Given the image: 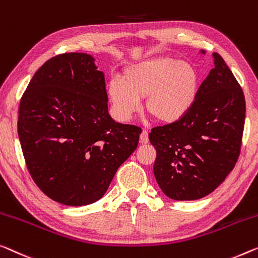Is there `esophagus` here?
Returning a JSON list of instances; mask_svg holds the SVG:
<instances>
[{
  "label": "esophagus",
  "instance_id": "esophagus-1",
  "mask_svg": "<svg viewBox=\"0 0 258 258\" xmlns=\"http://www.w3.org/2000/svg\"><path fill=\"white\" fill-rule=\"evenodd\" d=\"M140 141H141V144H148L149 142L148 131H146V130L142 131V133L140 134Z\"/></svg>",
  "mask_w": 258,
  "mask_h": 258
}]
</instances>
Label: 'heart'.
I'll return each mask as SVG.
<instances>
[{
    "label": "heart",
    "mask_w": 258,
    "mask_h": 258,
    "mask_svg": "<svg viewBox=\"0 0 258 258\" xmlns=\"http://www.w3.org/2000/svg\"><path fill=\"white\" fill-rule=\"evenodd\" d=\"M199 78L186 61L154 56L126 67L121 81L107 86V98L118 120L128 121L146 97V110L164 124L178 121L197 98Z\"/></svg>",
    "instance_id": "heart-1"
}]
</instances>
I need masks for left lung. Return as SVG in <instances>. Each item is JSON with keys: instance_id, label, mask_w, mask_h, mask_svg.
<instances>
[{"instance_id": "1", "label": "left lung", "mask_w": 258, "mask_h": 258, "mask_svg": "<svg viewBox=\"0 0 258 258\" xmlns=\"http://www.w3.org/2000/svg\"><path fill=\"white\" fill-rule=\"evenodd\" d=\"M213 57L214 68L199 87L189 112L149 133L156 149V182L175 201L210 195L233 170L240 155L244 95L225 60L218 53Z\"/></svg>"}]
</instances>
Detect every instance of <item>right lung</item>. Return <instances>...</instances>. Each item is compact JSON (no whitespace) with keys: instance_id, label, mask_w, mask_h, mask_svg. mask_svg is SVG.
Returning <instances> with one entry per match:
<instances>
[{"instance_id":"obj_1","label":"right lung","mask_w":258,"mask_h":258,"mask_svg":"<svg viewBox=\"0 0 258 258\" xmlns=\"http://www.w3.org/2000/svg\"><path fill=\"white\" fill-rule=\"evenodd\" d=\"M18 113L31 177L47 197L68 206L101 199L141 133L111 118L104 73L87 53L46 61L23 94Z\"/></svg>"}]
</instances>
